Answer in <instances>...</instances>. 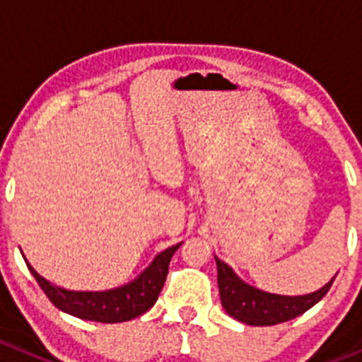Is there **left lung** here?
I'll return each mask as SVG.
<instances>
[{"label": "left lung", "instance_id": "1", "mask_svg": "<svg viewBox=\"0 0 362 362\" xmlns=\"http://www.w3.org/2000/svg\"><path fill=\"white\" fill-rule=\"evenodd\" d=\"M216 266H218V286L221 305L225 307V310L230 314L232 318L253 327L276 325V323H284L296 318L305 310H309L313 305H316L327 295L334 279H336L334 276L322 289L309 293V295L282 296L248 286L232 272L230 266L219 261L218 257H216Z\"/></svg>", "mask_w": 362, "mask_h": 362}]
</instances>
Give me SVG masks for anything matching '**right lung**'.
I'll return each mask as SVG.
<instances>
[{"label":"right lung","instance_id":"obj_1","mask_svg":"<svg viewBox=\"0 0 362 362\" xmlns=\"http://www.w3.org/2000/svg\"><path fill=\"white\" fill-rule=\"evenodd\" d=\"M180 245L182 243H178L158 253L153 262L130 284L109 289V291H67L42 279L28 262L26 266L57 309L76 318L89 320V322L119 323L137 318L150 307H153L168 276L171 257L180 248Z\"/></svg>","mask_w":362,"mask_h":362}]
</instances>
